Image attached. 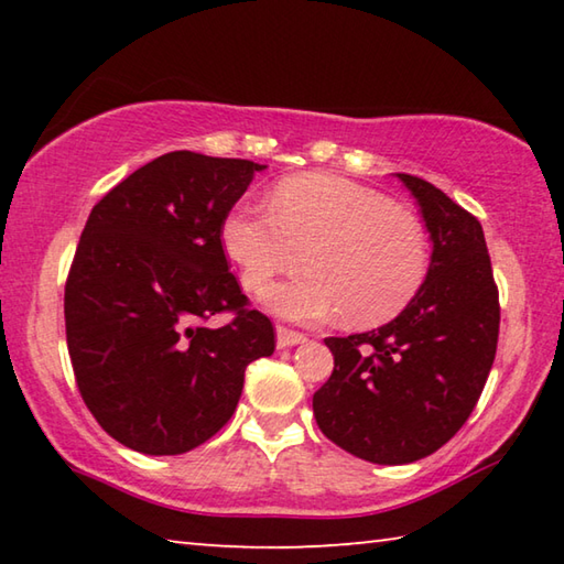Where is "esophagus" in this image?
Returning a JSON list of instances; mask_svg holds the SVG:
<instances>
[{
  "mask_svg": "<svg viewBox=\"0 0 564 564\" xmlns=\"http://www.w3.org/2000/svg\"><path fill=\"white\" fill-rule=\"evenodd\" d=\"M305 336L299 330H291L285 326H279L275 328V346L279 348H291V346H299V343H303Z\"/></svg>",
  "mask_w": 564,
  "mask_h": 564,
  "instance_id": "34e87169",
  "label": "esophagus"
}]
</instances>
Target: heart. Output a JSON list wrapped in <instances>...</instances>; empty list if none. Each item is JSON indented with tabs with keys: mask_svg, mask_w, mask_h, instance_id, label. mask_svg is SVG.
I'll return each instance as SVG.
<instances>
[{
	"mask_svg": "<svg viewBox=\"0 0 564 564\" xmlns=\"http://www.w3.org/2000/svg\"><path fill=\"white\" fill-rule=\"evenodd\" d=\"M221 241L246 291L275 275L308 273L263 293L291 321H328L373 328L415 299L431 269L423 224L378 191L333 174H299L273 188L271 206L241 204L226 216Z\"/></svg>",
	"mask_w": 564,
	"mask_h": 564,
	"instance_id": "heart-1",
	"label": "heart"
}]
</instances>
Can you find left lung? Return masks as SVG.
I'll list each match as a JSON object with an SVG mask.
<instances>
[{
    "instance_id": "8db88e82",
    "label": "left lung",
    "mask_w": 564,
    "mask_h": 564,
    "mask_svg": "<svg viewBox=\"0 0 564 564\" xmlns=\"http://www.w3.org/2000/svg\"><path fill=\"white\" fill-rule=\"evenodd\" d=\"M395 176L431 234L427 279L386 326L326 338L333 373L313 395L321 433L378 465L415 463L460 431L490 376L500 333L480 221L425 178Z\"/></svg>"
}]
</instances>
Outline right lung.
<instances>
[{
	"label": "right lung",
	"instance_id": "add662e5",
	"mask_svg": "<svg viewBox=\"0 0 564 564\" xmlns=\"http://www.w3.org/2000/svg\"><path fill=\"white\" fill-rule=\"evenodd\" d=\"M263 164L171 151L91 208L64 289L76 386L113 441L181 455L231 420L273 323L248 308L221 228ZM218 312H234L221 329Z\"/></svg>",
	"mask_w": 564,
	"mask_h": 564
}]
</instances>
